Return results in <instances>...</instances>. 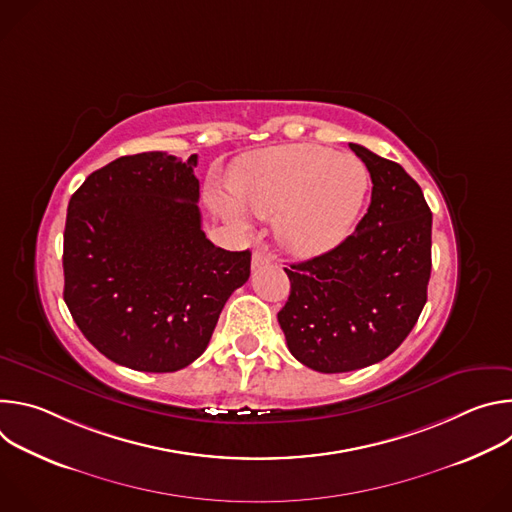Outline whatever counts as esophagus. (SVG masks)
<instances>
[{
  "label": "esophagus",
  "instance_id": "esophagus-1",
  "mask_svg": "<svg viewBox=\"0 0 512 512\" xmlns=\"http://www.w3.org/2000/svg\"><path fill=\"white\" fill-rule=\"evenodd\" d=\"M269 261H271V255L267 253V249L257 247V249L253 251V259H251L253 269H255V267H261V265H265V263H269Z\"/></svg>",
  "mask_w": 512,
  "mask_h": 512
}]
</instances>
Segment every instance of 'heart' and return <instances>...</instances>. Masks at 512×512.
<instances>
[{
  "label": "heart",
  "instance_id": "b5f03b06",
  "mask_svg": "<svg viewBox=\"0 0 512 512\" xmlns=\"http://www.w3.org/2000/svg\"><path fill=\"white\" fill-rule=\"evenodd\" d=\"M227 186L233 202H214L225 218L245 225L243 210L257 216L275 214L279 243L291 253L310 257L348 237L369 192V170L352 154L291 143L241 158Z\"/></svg>",
  "mask_w": 512,
  "mask_h": 512
}]
</instances>
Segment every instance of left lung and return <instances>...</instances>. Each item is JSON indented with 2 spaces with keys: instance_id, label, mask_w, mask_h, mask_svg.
<instances>
[{
  "instance_id": "obj_1",
  "label": "left lung",
  "mask_w": 512,
  "mask_h": 512,
  "mask_svg": "<svg viewBox=\"0 0 512 512\" xmlns=\"http://www.w3.org/2000/svg\"><path fill=\"white\" fill-rule=\"evenodd\" d=\"M373 194L354 233L332 251L285 267L289 298L277 320L287 348L318 373L387 358L413 330L431 273V210L419 184L358 143Z\"/></svg>"
}]
</instances>
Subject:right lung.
Masks as SVG:
<instances>
[{"label":"right lung","mask_w":512,"mask_h":512,"mask_svg":"<svg viewBox=\"0 0 512 512\" xmlns=\"http://www.w3.org/2000/svg\"><path fill=\"white\" fill-rule=\"evenodd\" d=\"M198 156H123L72 194L64 227V302L109 360L143 373L194 362L251 251L214 247L198 208Z\"/></svg>","instance_id":"1"}]
</instances>
